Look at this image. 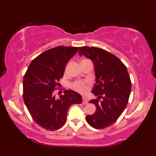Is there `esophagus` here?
Instances as JSON below:
<instances>
[{"instance_id":"1","label":"esophagus","mask_w":156,"mask_h":156,"mask_svg":"<svg viewBox=\"0 0 156 156\" xmlns=\"http://www.w3.org/2000/svg\"><path fill=\"white\" fill-rule=\"evenodd\" d=\"M82 103L84 105H87L88 103V101L86 100V98L84 97H82Z\"/></svg>"}]
</instances>
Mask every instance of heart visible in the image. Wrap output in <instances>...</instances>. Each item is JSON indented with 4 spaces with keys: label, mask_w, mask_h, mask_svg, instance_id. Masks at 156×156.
I'll use <instances>...</instances> for the list:
<instances>
[{
    "label": "heart",
    "mask_w": 156,
    "mask_h": 156,
    "mask_svg": "<svg viewBox=\"0 0 156 156\" xmlns=\"http://www.w3.org/2000/svg\"><path fill=\"white\" fill-rule=\"evenodd\" d=\"M84 60H86V59H84ZM68 66L69 64H68L67 66L66 67L65 73L67 72ZM72 88L74 89V90L80 92V93L84 94L87 90V82L85 81H76L72 84Z\"/></svg>",
    "instance_id": "1"
}]
</instances>
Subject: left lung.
Returning <instances> with one entry per match:
<instances>
[{"instance_id": "obj_1", "label": "left lung", "mask_w": 156, "mask_h": 156, "mask_svg": "<svg viewBox=\"0 0 156 156\" xmlns=\"http://www.w3.org/2000/svg\"><path fill=\"white\" fill-rule=\"evenodd\" d=\"M79 55L91 59L96 76L92 92L98 98L90 102L97 111L86 119L94 129L108 127L117 121L128 103L131 82L127 67L117 56L101 48L80 47Z\"/></svg>"}]
</instances>
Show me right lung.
I'll use <instances>...</instances> for the list:
<instances>
[{"mask_svg": "<svg viewBox=\"0 0 156 156\" xmlns=\"http://www.w3.org/2000/svg\"><path fill=\"white\" fill-rule=\"evenodd\" d=\"M78 47L59 46L43 52L29 66L23 78V100L32 119L46 130L55 131L65 124L71 105L82 102L80 94L65 90L55 97L58 82L68 62Z\"/></svg>", "mask_w": 156, "mask_h": 156, "instance_id": "add662e5", "label": "right lung"}]
</instances>
